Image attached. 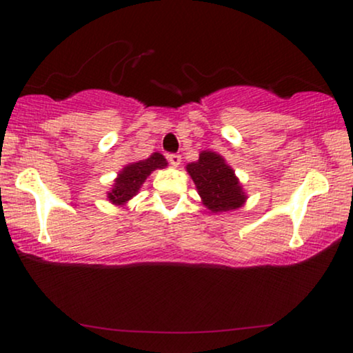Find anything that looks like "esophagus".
<instances>
[{"label":"esophagus","mask_w":353,"mask_h":353,"mask_svg":"<svg viewBox=\"0 0 353 353\" xmlns=\"http://www.w3.org/2000/svg\"><path fill=\"white\" fill-rule=\"evenodd\" d=\"M168 162H170L173 167H178L181 163V156L180 154H170V156H168Z\"/></svg>","instance_id":"1"}]
</instances>
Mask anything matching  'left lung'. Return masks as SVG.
Returning <instances> with one entry per match:
<instances>
[{
  "mask_svg": "<svg viewBox=\"0 0 353 353\" xmlns=\"http://www.w3.org/2000/svg\"><path fill=\"white\" fill-rule=\"evenodd\" d=\"M186 170L204 205L214 214L239 209L248 199L234 170L220 154L202 151L199 161L188 163Z\"/></svg>",
  "mask_w": 353,
  "mask_h": 353,
  "instance_id": "obj_1",
  "label": "left lung"
}]
</instances>
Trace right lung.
Listing matches in <instances>:
<instances>
[{
    "mask_svg": "<svg viewBox=\"0 0 353 353\" xmlns=\"http://www.w3.org/2000/svg\"><path fill=\"white\" fill-rule=\"evenodd\" d=\"M163 167H167V161L159 152H154L151 157L144 159V161L128 163L127 167H123L119 172L112 190L108 192V199L115 205L127 204L133 196H137V192L143 186V183L146 181V178L154 170Z\"/></svg>",
    "mask_w": 353,
    "mask_h": 353,
    "instance_id": "right-lung-1",
    "label": "right lung"
}]
</instances>
